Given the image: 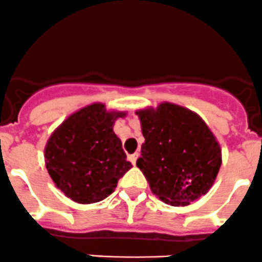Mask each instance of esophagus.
Wrapping results in <instances>:
<instances>
[{"label": "esophagus", "instance_id": "1", "mask_svg": "<svg viewBox=\"0 0 262 262\" xmlns=\"http://www.w3.org/2000/svg\"><path fill=\"white\" fill-rule=\"evenodd\" d=\"M139 152H135V154H132V155H130V158H128V159H130V162L132 163V164H136V160H137V158H139Z\"/></svg>", "mask_w": 262, "mask_h": 262}]
</instances>
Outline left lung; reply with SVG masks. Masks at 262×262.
<instances>
[{
    "label": "left lung",
    "mask_w": 262,
    "mask_h": 262,
    "mask_svg": "<svg viewBox=\"0 0 262 262\" xmlns=\"http://www.w3.org/2000/svg\"><path fill=\"white\" fill-rule=\"evenodd\" d=\"M136 115L145 137L136 165L152 193L173 206L206 195L222 165V149L203 118L168 102Z\"/></svg>",
    "instance_id": "1"
}]
</instances>
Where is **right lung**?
I'll list each match as a JSON object with an SVG mask.
<instances>
[{
    "instance_id": "1",
    "label": "right lung",
    "mask_w": 262,
    "mask_h": 262,
    "mask_svg": "<svg viewBox=\"0 0 262 262\" xmlns=\"http://www.w3.org/2000/svg\"><path fill=\"white\" fill-rule=\"evenodd\" d=\"M123 117L126 112H108L104 104L93 103L67 117L47 141V170L75 203L104 200L132 168L113 131L115 121Z\"/></svg>"
}]
</instances>
